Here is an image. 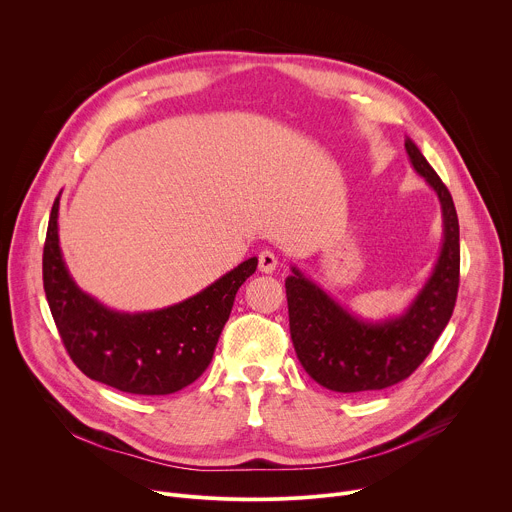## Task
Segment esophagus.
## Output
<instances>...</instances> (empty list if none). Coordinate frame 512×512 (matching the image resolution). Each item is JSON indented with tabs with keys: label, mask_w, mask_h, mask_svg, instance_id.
Instances as JSON below:
<instances>
[{
	"label": "esophagus",
	"mask_w": 512,
	"mask_h": 512,
	"mask_svg": "<svg viewBox=\"0 0 512 512\" xmlns=\"http://www.w3.org/2000/svg\"><path fill=\"white\" fill-rule=\"evenodd\" d=\"M275 267H277V257H275V253H271V251H261V253H259V271H263V273H273Z\"/></svg>",
	"instance_id": "obj_1"
}]
</instances>
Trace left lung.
Here are the masks:
<instances>
[{"mask_svg":"<svg viewBox=\"0 0 512 512\" xmlns=\"http://www.w3.org/2000/svg\"><path fill=\"white\" fill-rule=\"evenodd\" d=\"M405 150L435 190L444 214V243L433 273L399 318L364 322L334 302L296 267L285 279L289 334L306 373L336 393H369L405 381L448 326L460 285V225L450 190L411 139Z\"/></svg>","mask_w":512,"mask_h":512,"instance_id":"8db88e82","label":"left lung"}]
</instances>
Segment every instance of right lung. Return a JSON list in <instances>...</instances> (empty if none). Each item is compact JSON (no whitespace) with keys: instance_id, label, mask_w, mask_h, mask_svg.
Masks as SVG:
<instances>
[{"instance_id":"add662e5","label":"right lung","mask_w":512,"mask_h":512,"mask_svg":"<svg viewBox=\"0 0 512 512\" xmlns=\"http://www.w3.org/2000/svg\"><path fill=\"white\" fill-rule=\"evenodd\" d=\"M58 206L60 196L50 210L42 279L72 362L89 379L131 395H170L194 383L210 364L237 291L257 269V257L170 308L115 312L72 281L58 245Z\"/></svg>"}]
</instances>
